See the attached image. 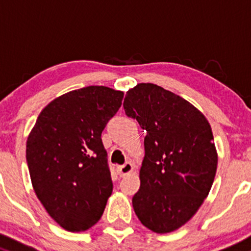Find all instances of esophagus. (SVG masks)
<instances>
[{
  "label": "esophagus",
  "instance_id": "obj_1",
  "mask_svg": "<svg viewBox=\"0 0 251 251\" xmlns=\"http://www.w3.org/2000/svg\"><path fill=\"white\" fill-rule=\"evenodd\" d=\"M132 170H133V165H132V163H130V162H126L125 164L119 165L118 167V173L120 176H125V175L130 174Z\"/></svg>",
  "mask_w": 251,
  "mask_h": 251
}]
</instances>
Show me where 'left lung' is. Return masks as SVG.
<instances>
[{
  "instance_id": "1",
  "label": "left lung",
  "mask_w": 251,
  "mask_h": 251,
  "mask_svg": "<svg viewBox=\"0 0 251 251\" xmlns=\"http://www.w3.org/2000/svg\"><path fill=\"white\" fill-rule=\"evenodd\" d=\"M124 109L147 132L133 210L148 229L173 232L198 212L215 180L211 126L193 104L153 83L130 89Z\"/></svg>"
}]
</instances>
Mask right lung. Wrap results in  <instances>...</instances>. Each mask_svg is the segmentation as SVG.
<instances>
[{
  "label": "right lung",
  "instance_id": "right-lung-1",
  "mask_svg": "<svg viewBox=\"0 0 251 251\" xmlns=\"http://www.w3.org/2000/svg\"><path fill=\"white\" fill-rule=\"evenodd\" d=\"M124 92L89 86L49 103L26 140V163L36 196L64 229L82 232L100 220L113 193L101 132Z\"/></svg>",
  "mask_w": 251,
  "mask_h": 251
}]
</instances>
